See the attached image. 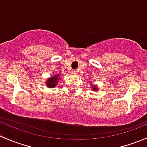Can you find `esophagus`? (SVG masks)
Wrapping results in <instances>:
<instances>
[{"instance_id":"obj_1","label":"esophagus","mask_w":147,"mask_h":147,"mask_svg":"<svg viewBox=\"0 0 147 147\" xmlns=\"http://www.w3.org/2000/svg\"><path fill=\"white\" fill-rule=\"evenodd\" d=\"M72 75H76L77 73H78V70H77V69H73V70H72Z\"/></svg>"}]
</instances>
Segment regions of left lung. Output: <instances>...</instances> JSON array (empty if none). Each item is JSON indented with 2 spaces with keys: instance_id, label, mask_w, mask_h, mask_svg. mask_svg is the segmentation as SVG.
I'll return each instance as SVG.
<instances>
[{
  "instance_id": "left-lung-1",
  "label": "left lung",
  "mask_w": 147,
  "mask_h": 147,
  "mask_svg": "<svg viewBox=\"0 0 147 147\" xmlns=\"http://www.w3.org/2000/svg\"><path fill=\"white\" fill-rule=\"evenodd\" d=\"M92 90H94V91H96V90H97V87H95V86H93V88H92Z\"/></svg>"
}]
</instances>
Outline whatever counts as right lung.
<instances>
[{
    "mask_svg": "<svg viewBox=\"0 0 147 147\" xmlns=\"http://www.w3.org/2000/svg\"><path fill=\"white\" fill-rule=\"evenodd\" d=\"M59 76H60V75H55L54 77H52L51 78H49V79L47 80V82H46V85H47V87H50V88H53V87H55V85L57 83V80H59L60 79V78H59Z\"/></svg>",
    "mask_w": 147,
    "mask_h": 147,
    "instance_id": "obj_1",
    "label": "right lung"
}]
</instances>
